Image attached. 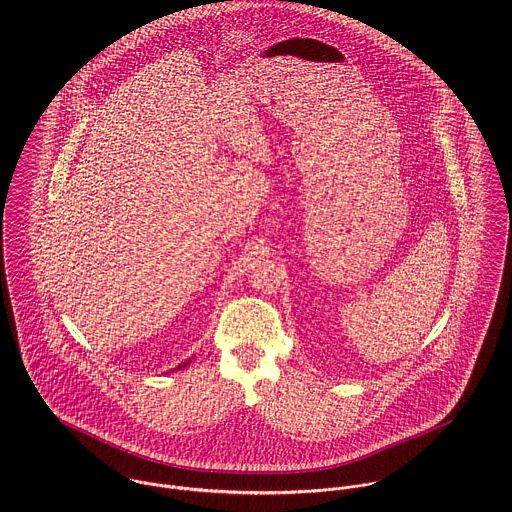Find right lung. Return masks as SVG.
Wrapping results in <instances>:
<instances>
[{
  "label": "right lung",
  "mask_w": 512,
  "mask_h": 512,
  "mask_svg": "<svg viewBox=\"0 0 512 512\" xmlns=\"http://www.w3.org/2000/svg\"><path fill=\"white\" fill-rule=\"evenodd\" d=\"M185 365H187V363H183V365H181V366H185ZM181 366H179V368H181Z\"/></svg>",
  "instance_id": "add662e5"
}]
</instances>
